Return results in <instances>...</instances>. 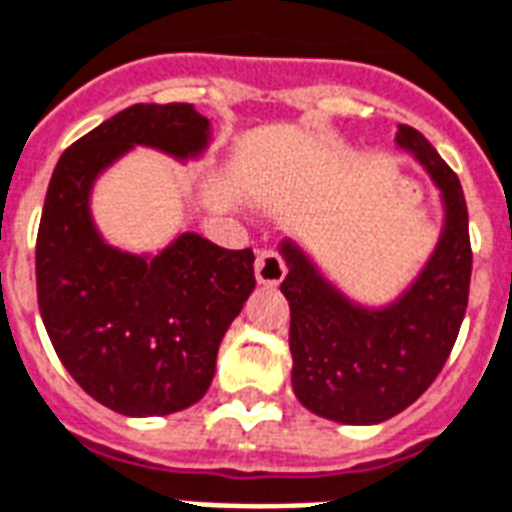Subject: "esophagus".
<instances>
[{
  "mask_svg": "<svg viewBox=\"0 0 512 512\" xmlns=\"http://www.w3.org/2000/svg\"><path fill=\"white\" fill-rule=\"evenodd\" d=\"M286 278V261L280 259V253L261 251L256 256V280L261 286H278Z\"/></svg>",
  "mask_w": 512,
  "mask_h": 512,
  "instance_id": "34e87169",
  "label": "esophagus"
}]
</instances>
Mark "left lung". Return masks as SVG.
<instances>
[{"instance_id":"obj_1","label":"left lung","mask_w":512,"mask_h":512,"mask_svg":"<svg viewBox=\"0 0 512 512\" xmlns=\"http://www.w3.org/2000/svg\"><path fill=\"white\" fill-rule=\"evenodd\" d=\"M397 145L440 188L445 224L424 270L394 302H353L297 242H280L288 267L280 291L291 307V386L310 413L337 424H380L413 405L451 356L470 297V218L459 178L413 126H399Z\"/></svg>"}]
</instances>
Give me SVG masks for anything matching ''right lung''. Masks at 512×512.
Wrapping results in <instances>:
<instances>
[{"label": "right lung", "instance_id": "1", "mask_svg": "<svg viewBox=\"0 0 512 512\" xmlns=\"http://www.w3.org/2000/svg\"><path fill=\"white\" fill-rule=\"evenodd\" d=\"M210 121L194 105H132L61 153L37 232V302L61 364L121 416H169L205 397L226 329L256 288L253 251L194 232L156 256L107 245L94 180L134 145L197 159Z\"/></svg>", "mask_w": 512, "mask_h": 512}]
</instances>
